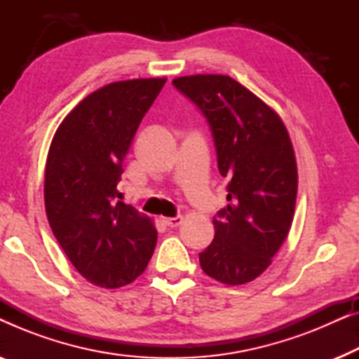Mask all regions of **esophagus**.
Here are the masks:
<instances>
[{
  "mask_svg": "<svg viewBox=\"0 0 359 359\" xmlns=\"http://www.w3.org/2000/svg\"><path fill=\"white\" fill-rule=\"evenodd\" d=\"M161 222H163L166 227L175 229V227H178V225H181V222H183V217H181V215H178V217H163L161 219Z\"/></svg>",
  "mask_w": 359,
  "mask_h": 359,
  "instance_id": "34e87169",
  "label": "esophagus"
}]
</instances>
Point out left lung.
<instances>
[{"label": "left lung", "mask_w": 359, "mask_h": 359, "mask_svg": "<svg viewBox=\"0 0 359 359\" xmlns=\"http://www.w3.org/2000/svg\"><path fill=\"white\" fill-rule=\"evenodd\" d=\"M173 86L208 121L220 175L229 180L227 208L212 224V243L199 253L208 276L237 286L258 278L291 229L297 165L281 117L233 78L193 75Z\"/></svg>", "instance_id": "obj_1"}]
</instances>
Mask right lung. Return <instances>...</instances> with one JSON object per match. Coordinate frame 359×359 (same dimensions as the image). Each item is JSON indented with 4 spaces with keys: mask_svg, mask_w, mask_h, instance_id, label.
Segmentation results:
<instances>
[{
    "mask_svg": "<svg viewBox=\"0 0 359 359\" xmlns=\"http://www.w3.org/2000/svg\"><path fill=\"white\" fill-rule=\"evenodd\" d=\"M166 78L116 81L73 107L53 135L43 199L48 224L76 271L116 289L145 271L156 230L119 201L122 161Z\"/></svg>",
    "mask_w": 359,
    "mask_h": 359,
    "instance_id": "1",
    "label": "right lung"
}]
</instances>
